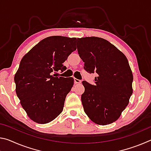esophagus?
<instances>
[{"label": "esophagus", "mask_w": 151, "mask_h": 151, "mask_svg": "<svg viewBox=\"0 0 151 151\" xmlns=\"http://www.w3.org/2000/svg\"><path fill=\"white\" fill-rule=\"evenodd\" d=\"M74 81H75V84H79V83H81V80H79V79H77V78H74Z\"/></svg>", "instance_id": "1"}]
</instances>
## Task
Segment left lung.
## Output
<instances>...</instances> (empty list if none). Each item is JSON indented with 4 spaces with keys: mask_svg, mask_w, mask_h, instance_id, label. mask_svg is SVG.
I'll return each instance as SVG.
<instances>
[{
    "mask_svg": "<svg viewBox=\"0 0 151 151\" xmlns=\"http://www.w3.org/2000/svg\"><path fill=\"white\" fill-rule=\"evenodd\" d=\"M77 41L84 69L97 74L94 85L82 82L84 111L96 124H111L119 118L132 94L133 76L129 61L115 46L102 38H78Z\"/></svg>",
    "mask_w": 151,
    "mask_h": 151,
    "instance_id": "1",
    "label": "left lung"
}]
</instances>
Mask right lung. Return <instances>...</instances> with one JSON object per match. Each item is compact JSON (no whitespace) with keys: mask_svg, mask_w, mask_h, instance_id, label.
<instances>
[{"mask_svg":"<svg viewBox=\"0 0 151 151\" xmlns=\"http://www.w3.org/2000/svg\"><path fill=\"white\" fill-rule=\"evenodd\" d=\"M76 38H45L20 61L14 75L16 93L22 108L35 122L48 123L62 112L74 79L57 76L53 72L66 69L63 63L76 50Z\"/></svg>","mask_w":151,"mask_h":151,"instance_id":"right-lung-1","label":"right lung"}]
</instances>
